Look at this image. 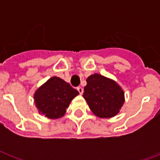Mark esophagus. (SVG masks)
Returning a JSON list of instances; mask_svg holds the SVG:
<instances>
[{"label": "esophagus", "mask_w": 160, "mask_h": 160, "mask_svg": "<svg viewBox=\"0 0 160 160\" xmlns=\"http://www.w3.org/2000/svg\"><path fill=\"white\" fill-rule=\"evenodd\" d=\"M77 90H78V92H80V94H82L83 93V88H82V87H78V88H77Z\"/></svg>", "instance_id": "34e87169"}]
</instances>
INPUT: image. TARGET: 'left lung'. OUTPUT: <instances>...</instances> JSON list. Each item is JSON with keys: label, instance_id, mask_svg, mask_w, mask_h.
<instances>
[{"label": "left lung", "instance_id": "8db88e82", "mask_svg": "<svg viewBox=\"0 0 160 160\" xmlns=\"http://www.w3.org/2000/svg\"><path fill=\"white\" fill-rule=\"evenodd\" d=\"M83 98L92 113L100 118L117 116L125 101L122 87L115 80L99 73L87 78Z\"/></svg>", "mask_w": 160, "mask_h": 160}]
</instances>
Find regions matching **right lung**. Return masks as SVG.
Returning <instances> with one entry per match:
<instances>
[{
    "label": "right lung",
    "mask_w": 160,
    "mask_h": 160,
    "mask_svg": "<svg viewBox=\"0 0 160 160\" xmlns=\"http://www.w3.org/2000/svg\"><path fill=\"white\" fill-rule=\"evenodd\" d=\"M79 92L59 77H51L33 95L38 113L49 119L62 118Z\"/></svg>",
    "instance_id": "add662e5"
}]
</instances>
